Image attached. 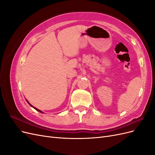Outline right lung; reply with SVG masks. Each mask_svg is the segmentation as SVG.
Returning a JSON list of instances; mask_svg holds the SVG:
<instances>
[{
	"label": "right lung",
	"instance_id": "1",
	"mask_svg": "<svg viewBox=\"0 0 155 155\" xmlns=\"http://www.w3.org/2000/svg\"><path fill=\"white\" fill-rule=\"evenodd\" d=\"M26 101H27V102H28V104H29V105H30V106H31V107H33V108H34V109H35V110H37V111H39V112H42V113H43V112H42V111H41V110H39V109H37V108H35V107H34V106H32V105H31V104H30V103H29V102H28V101H27V100H26Z\"/></svg>",
	"mask_w": 155,
	"mask_h": 155
}]
</instances>
